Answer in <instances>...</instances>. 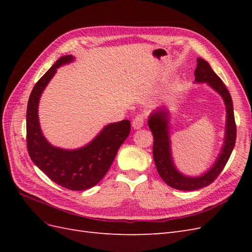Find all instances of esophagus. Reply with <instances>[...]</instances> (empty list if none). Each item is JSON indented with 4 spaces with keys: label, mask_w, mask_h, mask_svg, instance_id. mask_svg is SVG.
<instances>
[{
    "label": "esophagus",
    "mask_w": 252,
    "mask_h": 252,
    "mask_svg": "<svg viewBox=\"0 0 252 252\" xmlns=\"http://www.w3.org/2000/svg\"><path fill=\"white\" fill-rule=\"evenodd\" d=\"M145 123V117L144 116H136L132 121V126L134 129H139L143 127Z\"/></svg>",
    "instance_id": "34e87169"
}]
</instances>
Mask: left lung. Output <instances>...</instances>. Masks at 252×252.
<instances>
[{"label": "left lung", "instance_id": "left-lung-1", "mask_svg": "<svg viewBox=\"0 0 252 252\" xmlns=\"http://www.w3.org/2000/svg\"><path fill=\"white\" fill-rule=\"evenodd\" d=\"M194 75L196 83H207L211 88L220 94L224 100L227 112L224 145L215 165L207 172L201 177L193 178L182 174L175 168L170 149L168 130L169 112L165 109V107L158 108L157 111L151 113L148 120V126L154 135V147H152L154 159L159 177L168 186L179 190H184V191H190V190H196L208 186L218 178V175L222 172L230 158L236 139V125L234 121L232 98L223 81L211 69L208 62L201 58L197 59Z\"/></svg>", "mask_w": 252, "mask_h": 252}]
</instances>
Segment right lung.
<instances>
[{
    "label": "right lung",
    "mask_w": 252,
    "mask_h": 252,
    "mask_svg": "<svg viewBox=\"0 0 252 252\" xmlns=\"http://www.w3.org/2000/svg\"><path fill=\"white\" fill-rule=\"evenodd\" d=\"M73 60L71 55L61 57L36 82L27 105L26 140L30 158L51 181L70 190H85L95 186L107 173L120 146L130 132V122L123 120L105 126L96 138L79 149L53 147L47 142L37 116L40 96L58 68Z\"/></svg>",
    "instance_id": "obj_1"
}]
</instances>
